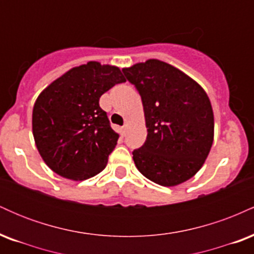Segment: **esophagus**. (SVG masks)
I'll use <instances>...</instances> for the list:
<instances>
[{
	"mask_svg": "<svg viewBox=\"0 0 254 254\" xmlns=\"http://www.w3.org/2000/svg\"><path fill=\"white\" fill-rule=\"evenodd\" d=\"M127 124H125L124 127H121V133H122V136L125 135V132H127Z\"/></svg>",
	"mask_w": 254,
	"mask_h": 254,
	"instance_id": "1",
	"label": "esophagus"
}]
</instances>
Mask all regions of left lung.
Segmentation results:
<instances>
[{"label":"left lung","instance_id":"obj_1","mask_svg":"<svg viewBox=\"0 0 254 254\" xmlns=\"http://www.w3.org/2000/svg\"><path fill=\"white\" fill-rule=\"evenodd\" d=\"M143 104L147 139L132 151L151 182L176 186L200 170L214 141V113L205 90L171 64L148 60L122 69Z\"/></svg>","mask_w":254,"mask_h":254}]
</instances>
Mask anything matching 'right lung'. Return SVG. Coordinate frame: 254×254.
I'll use <instances>...</instances> for the list:
<instances>
[{"label":"right lung","instance_id":"add662e5","mask_svg":"<svg viewBox=\"0 0 254 254\" xmlns=\"http://www.w3.org/2000/svg\"><path fill=\"white\" fill-rule=\"evenodd\" d=\"M125 82L121 69L99 62L75 66L37 98L32 130L37 149L55 173L71 180L97 176L106 167L119 135L99 99Z\"/></svg>","mask_w":254,"mask_h":254}]
</instances>
